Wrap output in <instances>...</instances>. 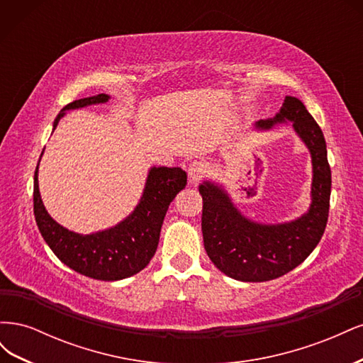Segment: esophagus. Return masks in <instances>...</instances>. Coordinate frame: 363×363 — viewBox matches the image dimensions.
I'll return each mask as SVG.
<instances>
[{
  "label": "esophagus",
  "mask_w": 363,
  "mask_h": 363,
  "mask_svg": "<svg viewBox=\"0 0 363 363\" xmlns=\"http://www.w3.org/2000/svg\"><path fill=\"white\" fill-rule=\"evenodd\" d=\"M207 172V167L206 163L201 162V160H194L191 164H189V169H188V174H189V180L192 183H196L200 182L204 175Z\"/></svg>",
  "instance_id": "1"
}]
</instances>
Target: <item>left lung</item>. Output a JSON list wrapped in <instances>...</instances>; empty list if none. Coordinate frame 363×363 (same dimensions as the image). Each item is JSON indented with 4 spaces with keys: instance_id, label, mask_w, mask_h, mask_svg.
Segmentation results:
<instances>
[{
    "instance_id": "obj_1",
    "label": "left lung",
    "mask_w": 363,
    "mask_h": 363,
    "mask_svg": "<svg viewBox=\"0 0 363 363\" xmlns=\"http://www.w3.org/2000/svg\"><path fill=\"white\" fill-rule=\"evenodd\" d=\"M288 123L312 159L311 204L301 216L277 224L257 223L239 211L223 184L204 180L199 186L207 256L219 271L239 281H268L292 271L315 250L327 225L332 192L327 145L304 104L295 96H284L276 116L257 121L252 128L267 131Z\"/></svg>"
}]
</instances>
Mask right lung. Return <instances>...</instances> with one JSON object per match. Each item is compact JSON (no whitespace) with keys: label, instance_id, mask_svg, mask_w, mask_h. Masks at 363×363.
<instances>
[{"label":"right lung","instance_id":"obj_1","mask_svg":"<svg viewBox=\"0 0 363 363\" xmlns=\"http://www.w3.org/2000/svg\"><path fill=\"white\" fill-rule=\"evenodd\" d=\"M108 100L111 95L98 94L69 103L54 119L52 131L56 130L67 111L104 104ZM38 177L39 163L35 171L33 204H35V218L43 240L65 265L82 276L103 281L131 277L148 265L157 250L160 230L168 207L188 182V175L179 167H151L144 192L133 212L113 227L83 235L68 230L51 218L43 206Z\"/></svg>","mask_w":363,"mask_h":363}]
</instances>
